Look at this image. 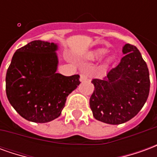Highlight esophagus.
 I'll list each match as a JSON object with an SVG mask.
<instances>
[{
  "instance_id": "1",
  "label": "esophagus",
  "mask_w": 157,
  "mask_h": 157,
  "mask_svg": "<svg viewBox=\"0 0 157 157\" xmlns=\"http://www.w3.org/2000/svg\"><path fill=\"white\" fill-rule=\"evenodd\" d=\"M87 80V75H85V74H82L81 75V77H80V81L82 82H85V81H86Z\"/></svg>"
}]
</instances>
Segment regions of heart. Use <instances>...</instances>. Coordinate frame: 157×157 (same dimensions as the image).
Masks as SVG:
<instances>
[{
	"label": "heart",
	"mask_w": 157,
	"mask_h": 157,
	"mask_svg": "<svg viewBox=\"0 0 157 157\" xmlns=\"http://www.w3.org/2000/svg\"><path fill=\"white\" fill-rule=\"evenodd\" d=\"M107 51L108 50L106 48H98V49H97L94 52H92V55H91V57L92 59H100L105 55Z\"/></svg>",
	"instance_id": "b5f03b06"
}]
</instances>
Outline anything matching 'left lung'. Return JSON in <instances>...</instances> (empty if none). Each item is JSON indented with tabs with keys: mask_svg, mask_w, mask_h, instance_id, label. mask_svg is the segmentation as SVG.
Instances as JSON below:
<instances>
[{
	"mask_svg": "<svg viewBox=\"0 0 157 157\" xmlns=\"http://www.w3.org/2000/svg\"><path fill=\"white\" fill-rule=\"evenodd\" d=\"M124 56L104 78L93 79L90 98L93 117L109 124H120L138 113L148 98L150 75L140 52L134 45L123 47Z\"/></svg>",
	"mask_w": 157,
	"mask_h": 157,
	"instance_id": "1",
	"label": "left lung"
}]
</instances>
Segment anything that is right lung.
Returning a JSON list of instances; mask_svg holds the SVG:
<instances>
[{"label":"right lung","instance_id":"add662e5","mask_svg":"<svg viewBox=\"0 0 157 157\" xmlns=\"http://www.w3.org/2000/svg\"><path fill=\"white\" fill-rule=\"evenodd\" d=\"M55 43L34 40L13 55L6 75V92L11 105L22 118L48 123L61 114L66 98L79 84L80 75L57 73Z\"/></svg>","mask_w":157,"mask_h":157}]
</instances>
